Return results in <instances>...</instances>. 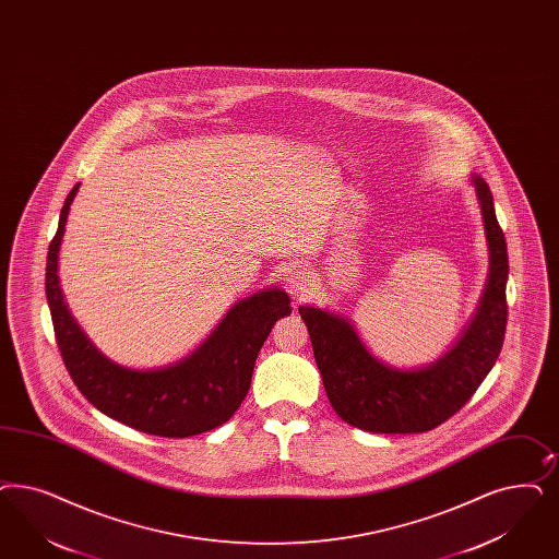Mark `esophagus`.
Wrapping results in <instances>:
<instances>
[{
  "instance_id": "34e87169",
  "label": "esophagus",
  "mask_w": 559,
  "mask_h": 559,
  "mask_svg": "<svg viewBox=\"0 0 559 559\" xmlns=\"http://www.w3.org/2000/svg\"><path fill=\"white\" fill-rule=\"evenodd\" d=\"M287 285H289V289L293 290V293H297V295L308 293L309 287H311V276H309L308 270L301 269V266L290 269L289 272H287Z\"/></svg>"
}]
</instances>
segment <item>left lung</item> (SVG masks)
<instances>
[{
    "label": "left lung",
    "instance_id": "8db88e82",
    "mask_svg": "<svg viewBox=\"0 0 559 559\" xmlns=\"http://www.w3.org/2000/svg\"><path fill=\"white\" fill-rule=\"evenodd\" d=\"M473 186L489 246V278L475 318L438 361L417 369L385 366L367 350L347 318L311 306L299 308L328 401L348 425L371 433L429 431L456 415L496 366L508 324L510 266L491 190L479 175H473Z\"/></svg>",
    "mask_w": 559,
    "mask_h": 559
}]
</instances>
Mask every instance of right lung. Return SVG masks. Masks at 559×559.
Listing matches in <instances>:
<instances>
[{
	"label": "right lung",
	"mask_w": 559,
	"mask_h": 559,
	"mask_svg": "<svg viewBox=\"0 0 559 559\" xmlns=\"http://www.w3.org/2000/svg\"><path fill=\"white\" fill-rule=\"evenodd\" d=\"M78 188L63 202L45 272L59 353L78 390L107 417L160 438H190L229 421L250 390L270 330L290 313L289 295L264 289L241 299L192 355L174 366L146 371L117 366L78 326L59 287V246Z\"/></svg>",
	"instance_id": "add662e5"
}]
</instances>
